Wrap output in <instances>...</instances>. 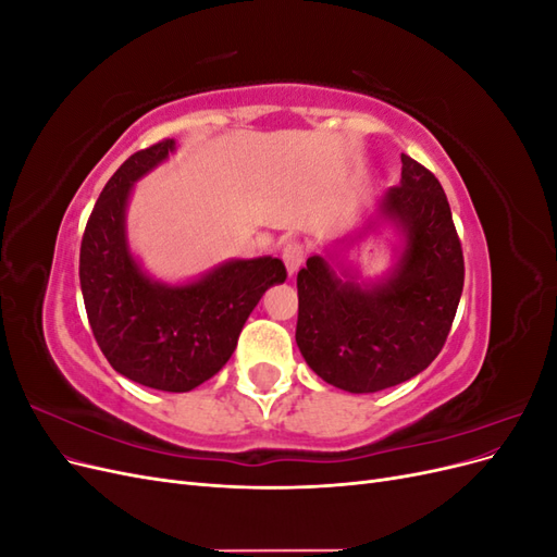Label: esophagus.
Listing matches in <instances>:
<instances>
[{
    "instance_id": "obj_1",
    "label": "esophagus",
    "mask_w": 557,
    "mask_h": 557,
    "mask_svg": "<svg viewBox=\"0 0 557 557\" xmlns=\"http://www.w3.org/2000/svg\"><path fill=\"white\" fill-rule=\"evenodd\" d=\"M281 258H283L285 269H288V274L293 276V274L299 272V267L305 264V260H307V248L301 246V244H297V242H290V244L283 246Z\"/></svg>"
}]
</instances>
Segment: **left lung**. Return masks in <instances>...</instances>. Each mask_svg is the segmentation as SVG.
<instances>
[{
  "label": "left lung",
  "instance_id": "8db88e82",
  "mask_svg": "<svg viewBox=\"0 0 557 557\" xmlns=\"http://www.w3.org/2000/svg\"><path fill=\"white\" fill-rule=\"evenodd\" d=\"M395 227V264L360 281L342 262L348 239L311 256L297 274L295 342L325 383L346 393H379L413 379L440 356L460 305L465 260L442 183L409 156L401 181L379 199L362 234ZM360 237V234H358Z\"/></svg>",
  "mask_w": 557,
  "mask_h": 557
}]
</instances>
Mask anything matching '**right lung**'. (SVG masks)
<instances>
[{"mask_svg":"<svg viewBox=\"0 0 557 557\" xmlns=\"http://www.w3.org/2000/svg\"><path fill=\"white\" fill-rule=\"evenodd\" d=\"M166 139L134 153L99 195L81 242V293L95 339L125 379L164 393H188L218 374L264 290L285 281L278 258L227 260L197 278L150 276L127 242L134 183L170 160Z\"/></svg>","mask_w":557,"mask_h":557,"instance_id":"1","label":"right lung"}]
</instances>
